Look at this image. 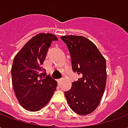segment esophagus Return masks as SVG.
Returning a JSON list of instances; mask_svg holds the SVG:
<instances>
[{
	"mask_svg": "<svg viewBox=\"0 0 128 128\" xmlns=\"http://www.w3.org/2000/svg\"><path fill=\"white\" fill-rule=\"evenodd\" d=\"M57 82H58V84H60L62 82V79H59V80H57Z\"/></svg>",
	"mask_w": 128,
	"mask_h": 128,
	"instance_id": "obj_1",
	"label": "esophagus"
}]
</instances>
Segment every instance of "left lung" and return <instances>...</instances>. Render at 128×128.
<instances>
[{
	"mask_svg": "<svg viewBox=\"0 0 128 128\" xmlns=\"http://www.w3.org/2000/svg\"><path fill=\"white\" fill-rule=\"evenodd\" d=\"M62 40L69 50L72 71L80 78L64 92L70 108L86 115L99 106L106 84V62L96 45L80 36H64Z\"/></svg>",
	"mask_w": 128,
	"mask_h": 128,
	"instance_id": "8db88e82",
	"label": "left lung"
}]
</instances>
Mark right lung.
<instances>
[{
	"mask_svg": "<svg viewBox=\"0 0 128 128\" xmlns=\"http://www.w3.org/2000/svg\"><path fill=\"white\" fill-rule=\"evenodd\" d=\"M57 40L53 34H37L14 58L12 67L13 88L18 102L25 110H40L56 91L57 82L46 75L42 64L52 41Z\"/></svg>",
	"mask_w": 128,
	"mask_h": 128,
	"instance_id": "add662e5",
	"label": "right lung"
}]
</instances>
